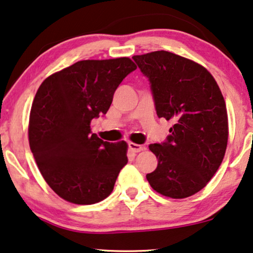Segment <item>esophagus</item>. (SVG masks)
Listing matches in <instances>:
<instances>
[{
    "label": "esophagus",
    "instance_id": "1",
    "mask_svg": "<svg viewBox=\"0 0 253 253\" xmlns=\"http://www.w3.org/2000/svg\"><path fill=\"white\" fill-rule=\"evenodd\" d=\"M128 147H129L130 151L136 152V154H137V152H140V151H143L145 149V147H143V145L133 143V142H129V143H128Z\"/></svg>",
    "mask_w": 253,
    "mask_h": 253
}]
</instances>
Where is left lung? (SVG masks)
Instances as JSON below:
<instances>
[{
	"instance_id": "left-lung-1",
	"label": "left lung",
	"mask_w": 253,
	"mask_h": 253,
	"mask_svg": "<svg viewBox=\"0 0 253 253\" xmlns=\"http://www.w3.org/2000/svg\"><path fill=\"white\" fill-rule=\"evenodd\" d=\"M133 59L150 83L157 116L174 122L165 141L149 145L158 165L147 180L164 196L189 197L208 184L225 156V99L211 73L193 60L164 50Z\"/></svg>"
}]
</instances>
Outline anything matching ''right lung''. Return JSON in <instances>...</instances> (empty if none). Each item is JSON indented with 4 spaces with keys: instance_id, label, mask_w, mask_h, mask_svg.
<instances>
[{
    "instance_id": "obj_1",
    "label": "right lung",
    "mask_w": 253,
    "mask_h": 253,
    "mask_svg": "<svg viewBox=\"0 0 253 253\" xmlns=\"http://www.w3.org/2000/svg\"><path fill=\"white\" fill-rule=\"evenodd\" d=\"M136 65L127 57L80 60L48 77L31 109L28 138L39 169L55 193L89 205L112 193L126 165V142L110 143L91 133L113 94Z\"/></svg>"
}]
</instances>
